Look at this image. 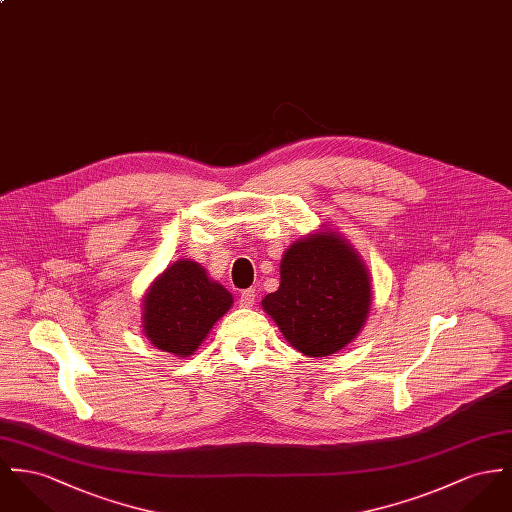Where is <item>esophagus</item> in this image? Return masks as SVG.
<instances>
[{
  "label": "esophagus",
  "mask_w": 512,
  "mask_h": 512,
  "mask_svg": "<svg viewBox=\"0 0 512 512\" xmlns=\"http://www.w3.org/2000/svg\"><path fill=\"white\" fill-rule=\"evenodd\" d=\"M239 306L241 308H253L255 306V290L253 288H247L241 292L239 296Z\"/></svg>",
  "instance_id": "34e87169"
}]
</instances>
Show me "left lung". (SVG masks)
I'll use <instances>...</instances> for the list:
<instances>
[{"label": "left lung", "instance_id": "1", "mask_svg": "<svg viewBox=\"0 0 512 512\" xmlns=\"http://www.w3.org/2000/svg\"><path fill=\"white\" fill-rule=\"evenodd\" d=\"M261 306L298 353L331 356L362 331L372 306V276L353 243L325 228L288 245L280 286Z\"/></svg>", "mask_w": 512, "mask_h": 512}]
</instances>
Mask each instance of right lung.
I'll list each match as a JSON object with an SVG mask.
<instances>
[{
  "label": "right lung",
  "instance_id": "right-lung-1",
  "mask_svg": "<svg viewBox=\"0 0 512 512\" xmlns=\"http://www.w3.org/2000/svg\"><path fill=\"white\" fill-rule=\"evenodd\" d=\"M234 296L197 261L179 259L154 278L142 298V331L150 343L179 358L195 354Z\"/></svg>",
  "mask_w": 512,
  "mask_h": 512
}]
</instances>
